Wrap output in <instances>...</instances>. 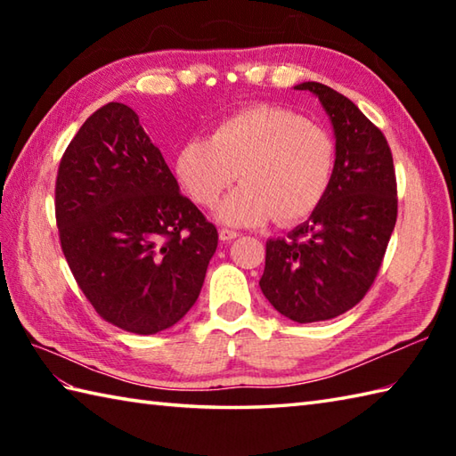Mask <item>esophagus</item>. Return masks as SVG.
I'll return each mask as SVG.
<instances>
[{
  "instance_id": "esophagus-1",
  "label": "esophagus",
  "mask_w": 456,
  "mask_h": 456,
  "mask_svg": "<svg viewBox=\"0 0 456 456\" xmlns=\"http://www.w3.org/2000/svg\"><path fill=\"white\" fill-rule=\"evenodd\" d=\"M237 237H239V233L233 229H219V239L223 240V243H229V240H233Z\"/></svg>"
}]
</instances>
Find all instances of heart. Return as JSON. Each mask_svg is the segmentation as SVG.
<instances>
[{
  "mask_svg": "<svg viewBox=\"0 0 456 456\" xmlns=\"http://www.w3.org/2000/svg\"><path fill=\"white\" fill-rule=\"evenodd\" d=\"M174 172L188 196L203 208L240 176L243 183L217 208L229 225H263L276 217L292 225L312 216L335 172V142L302 115L253 105L223 119L209 139L183 142Z\"/></svg>",
  "mask_w": 456,
  "mask_h": 456,
  "instance_id": "heart-1",
  "label": "heart"
}]
</instances>
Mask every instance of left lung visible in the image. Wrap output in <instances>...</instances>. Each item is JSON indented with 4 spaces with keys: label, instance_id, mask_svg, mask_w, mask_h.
Here are the masks:
<instances>
[{
    "label": "left lung",
    "instance_id": "1",
    "mask_svg": "<svg viewBox=\"0 0 456 456\" xmlns=\"http://www.w3.org/2000/svg\"><path fill=\"white\" fill-rule=\"evenodd\" d=\"M294 88L312 92L331 119L335 172L309 219L266 240L258 284L276 312L314 323L348 312L370 289L398 217V190L388 141L351 100L319 82Z\"/></svg>",
    "mask_w": 456,
    "mask_h": 456
}]
</instances>
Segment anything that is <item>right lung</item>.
Returning a JSON list of instances; mask_svg holds the SVG:
<instances>
[{"instance_id":"right-lung-1","label":"right lung","mask_w":456,"mask_h":456,"mask_svg":"<svg viewBox=\"0 0 456 456\" xmlns=\"http://www.w3.org/2000/svg\"><path fill=\"white\" fill-rule=\"evenodd\" d=\"M61 245L84 296L105 322L154 335L201 292L217 229L180 186L129 105L92 113L56 176Z\"/></svg>"}]
</instances>
